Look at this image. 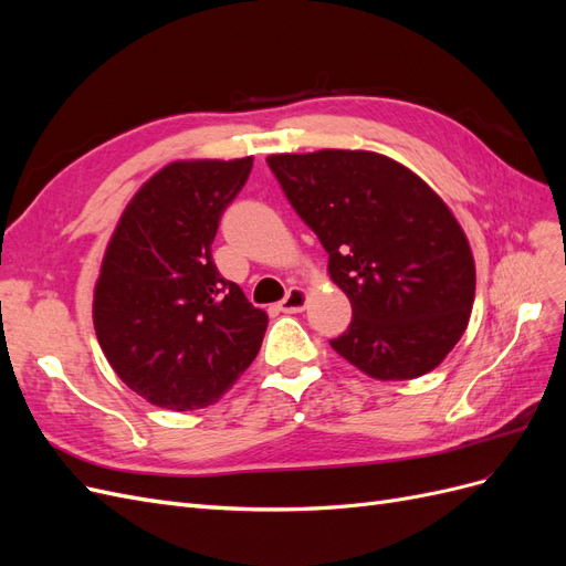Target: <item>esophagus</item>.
I'll return each instance as SVG.
<instances>
[{"label": "esophagus", "mask_w": 566, "mask_h": 566, "mask_svg": "<svg viewBox=\"0 0 566 566\" xmlns=\"http://www.w3.org/2000/svg\"><path fill=\"white\" fill-rule=\"evenodd\" d=\"M306 300H310V295H306L304 287H297V285L290 287L287 293H285V300L281 302V312H285V314H300V312H304Z\"/></svg>", "instance_id": "1"}]
</instances>
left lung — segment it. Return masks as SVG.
<instances>
[{
    "instance_id": "obj_1",
    "label": "left lung",
    "mask_w": 566,
    "mask_h": 566,
    "mask_svg": "<svg viewBox=\"0 0 566 566\" xmlns=\"http://www.w3.org/2000/svg\"><path fill=\"white\" fill-rule=\"evenodd\" d=\"M266 163L352 302L349 328L331 347L375 380L434 370L468 328L476 281L449 205L373 150L279 153Z\"/></svg>"
}]
</instances>
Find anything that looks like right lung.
Segmentation results:
<instances>
[{
	"label": "right lung",
	"mask_w": 566,
	"mask_h": 566,
	"mask_svg": "<svg viewBox=\"0 0 566 566\" xmlns=\"http://www.w3.org/2000/svg\"><path fill=\"white\" fill-rule=\"evenodd\" d=\"M252 156L177 160L119 217L94 287V331L132 391L167 410L214 403L262 347L269 316L221 279L212 241Z\"/></svg>",
	"instance_id": "1"
}]
</instances>
